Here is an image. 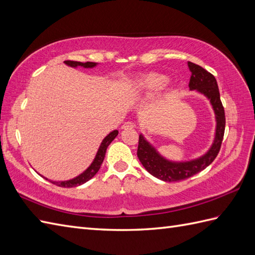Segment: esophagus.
Segmentation results:
<instances>
[{
	"label": "esophagus",
	"mask_w": 255,
	"mask_h": 255,
	"mask_svg": "<svg viewBox=\"0 0 255 255\" xmlns=\"http://www.w3.org/2000/svg\"><path fill=\"white\" fill-rule=\"evenodd\" d=\"M134 128V123H132V122H126L122 126V129H131V128Z\"/></svg>",
	"instance_id": "34e87169"
}]
</instances>
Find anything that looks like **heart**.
<instances>
[{
    "mask_svg": "<svg viewBox=\"0 0 255 255\" xmlns=\"http://www.w3.org/2000/svg\"><path fill=\"white\" fill-rule=\"evenodd\" d=\"M167 82V78L159 73H147L129 80L124 85V91L135 96H150L156 94Z\"/></svg>",
    "mask_w": 255,
    "mask_h": 255,
    "instance_id": "obj_1",
    "label": "heart"
}]
</instances>
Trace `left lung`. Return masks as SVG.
<instances>
[{
	"label": "left lung",
	"mask_w": 255,
	"mask_h": 255,
	"mask_svg": "<svg viewBox=\"0 0 255 255\" xmlns=\"http://www.w3.org/2000/svg\"><path fill=\"white\" fill-rule=\"evenodd\" d=\"M191 72L189 80V90L196 91L209 99L215 115V133L212 145L206 153L196 159L187 161H173L162 156L144 134L139 135L137 157L147 172L163 182H178L188 178L206 169L219 153L225 131V113L223 107L219 86L213 74L202 67L188 61Z\"/></svg>",
	"instance_id": "1"
}]
</instances>
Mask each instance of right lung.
I'll use <instances>...</instances> for the list:
<instances>
[{
    "label": "right lung",
    "instance_id": "add662e5",
    "mask_svg": "<svg viewBox=\"0 0 255 255\" xmlns=\"http://www.w3.org/2000/svg\"><path fill=\"white\" fill-rule=\"evenodd\" d=\"M64 63L69 66V67H72V68H78V67H83V68H94L96 67L98 64L97 63H92V61H88V63H80V61H72V60H66L64 61ZM118 132L117 129H114L113 132H110L106 137H105L101 145H99V148L98 150L96 152V156L94 158V160H93V162L90 164V166L86 169L85 171H83L81 174H79L78 176L73 177L71 179H67V181H52V179H48L46 177H44L43 175H41L42 177H44L46 179H48L49 182L57 185V186H60V187H65V188H71V187H77V186H80L82 185L84 183H86L88 181H90V179L92 177H94V175L96 174V173L98 172V170L101 169V165L103 163L104 161V158H105V154H106V150L108 146L110 145V142L113 141L118 135Z\"/></svg>",
    "mask_w": 255,
    "mask_h": 255
}]
</instances>
